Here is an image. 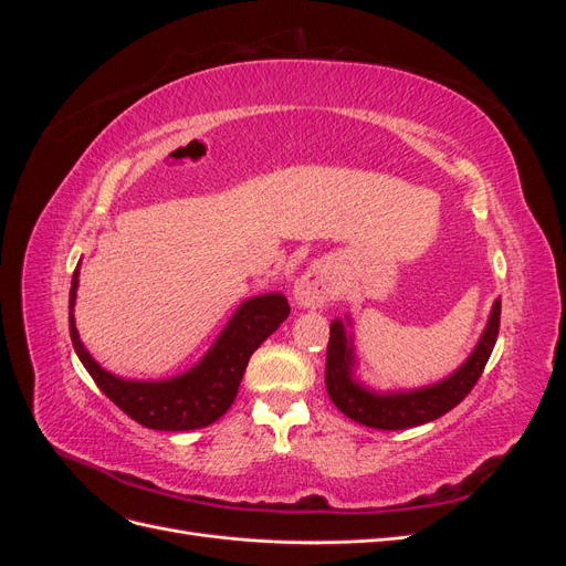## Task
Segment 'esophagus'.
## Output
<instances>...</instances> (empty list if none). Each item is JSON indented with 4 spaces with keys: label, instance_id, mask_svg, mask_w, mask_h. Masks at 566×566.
Masks as SVG:
<instances>
[{
    "label": "esophagus",
    "instance_id": "obj_1",
    "mask_svg": "<svg viewBox=\"0 0 566 566\" xmlns=\"http://www.w3.org/2000/svg\"><path fill=\"white\" fill-rule=\"evenodd\" d=\"M293 295H295V302L300 306H306V310H316V306H323L325 302H331L333 279H331L328 266L316 262L306 269L295 281Z\"/></svg>",
    "mask_w": 566,
    "mask_h": 566
}]
</instances>
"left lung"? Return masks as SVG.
<instances>
[{
  "label": "left lung",
  "instance_id": "8db88e82",
  "mask_svg": "<svg viewBox=\"0 0 566 566\" xmlns=\"http://www.w3.org/2000/svg\"><path fill=\"white\" fill-rule=\"evenodd\" d=\"M349 325V321H347ZM501 328V300L493 302L489 323L474 352L447 380L410 391H373L354 380V347L345 323H331L328 354H325V389L333 403L358 424L373 430H408L441 418L468 397L495 347Z\"/></svg>",
  "mask_w": 566,
  "mask_h": 566
}]
</instances>
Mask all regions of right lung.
Instances as JSON below:
<instances>
[{
    "mask_svg": "<svg viewBox=\"0 0 566 566\" xmlns=\"http://www.w3.org/2000/svg\"><path fill=\"white\" fill-rule=\"evenodd\" d=\"M77 283L75 269L71 287V339L80 361L119 410L148 430L163 432L198 430L224 416L241 387L250 356L271 333L279 331L290 314V304L281 293L252 297L238 306L210 352L191 370L172 380L136 382L115 378L84 349L73 316Z\"/></svg>",
    "mask_w": 566,
    "mask_h": 566,
    "instance_id": "obj_1",
    "label": "right lung"
}]
</instances>
